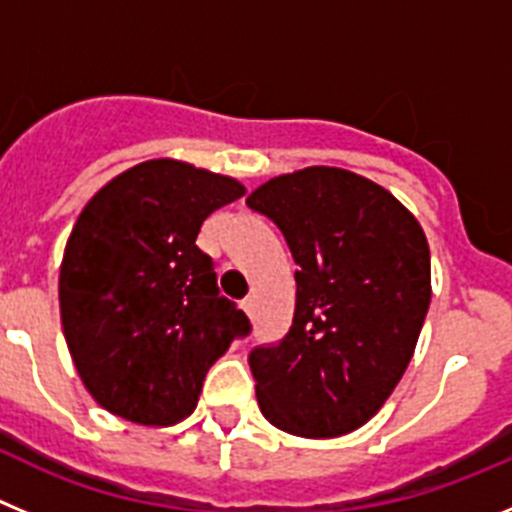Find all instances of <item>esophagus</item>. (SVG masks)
Instances as JSON below:
<instances>
[{
  "label": "esophagus",
  "mask_w": 512,
  "mask_h": 512,
  "mask_svg": "<svg viewBox=\"0 0 512 512\" xmlns=\"http://www.w3.org/2000/svg\"><path fill=\"white\" fill-rule=\"evenodd\" d=\"M243 312H246L248 318H253V312H256V297H246V300L241 302Z\"/></svg>",
  "instance_id": "1"
}]
</instances>
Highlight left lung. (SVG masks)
<instances>
[{
    "label": "left lung",
    "instance_id": "8db88e82",
    "mask_svg": "<svg viewBox=\"0 0 512 512\" xmlns=\"http://www.w3.org/2000/svg\"><path fill=\"white\" fill-rule=\"evenodd\" d=\"M246 205L282 230L297 271L292 328L248 356L264 418L302 438L377 415L413 359L431 305V251L413 212L336 166L282 174Z\"/></svg>",
    "mask_w": 512,
    "mask_h": 512
}]
</instances>
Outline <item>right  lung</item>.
<instances>
[{"mask_svg": "<svg viewBox=\"0 0 512 512\" xmlns=\"http://www.w3.org/2000/svg\"><path fill=\"white\" fill-rule=\"evenodd\" d=\"M246 187L174 158L104 184L63 251V336L89 395L140 425L194 413L210 366L251 323L220 297L202 223Z\"/></svg>", "mask_w": 512, "mask_h": 512, "instance_id": "obj_1", "label": "right lung"}]
</instances>
